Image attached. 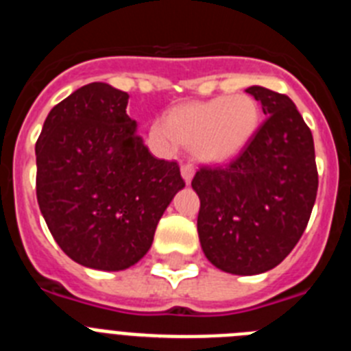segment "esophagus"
Segmentation results:
<instances>
[{"mask_svg": "<svg viewBox=\"0 0 351 351\" xmlns=\"http://www.w3.org/2000/svg\"><path fill=\"white\" fill-rule=\"evenodd\" d=\"M181 173H182V179H184L186 182H191V179H193L195 176V167L191 165V163H182Z\"/></svg>", "mask_w": 351, "mask_h": 351, "instance_id": "obj_1", "label": "esophagus"}]
</instances>
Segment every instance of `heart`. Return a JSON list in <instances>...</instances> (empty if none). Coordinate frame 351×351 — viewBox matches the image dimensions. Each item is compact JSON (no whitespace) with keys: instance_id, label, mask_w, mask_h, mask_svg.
Here are the masks:
<instances>
[{"instance_id":"heart-1","label":"heart","mask_w":351,"mask_h":351,"mask_svg":"<svg viewBox=\"0 0 351 351\" xmlns=\"http://www.w3.org/2000/svg\"><path fill=\"white\" fill-rule=\"evenodd\" d=\"M260 123L258 101L246 93H235L173 108L167 119L151 125L149 141L163 154L178 153L188 144L204 163H225L250 144Z\"/></svg>"}]
</instances>
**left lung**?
Listing matches in <instances>:
<instances>
[{
  "instance_id": "obj_1",
  "label": "left lung",
  "mask_w": 351,
  "mask_h": 351,
  "mask_svg": "<svg viewBox=\"0 0 351 351\" xmlns=\"http://www.w3.org/2000/svg\"><path fill=\"white\" fill-rule=\"evenodd\" d=\"M265 114L230 163L200 167L197 228L207 260L230 274L271 271L302 237L318 191L311 130L287 95L246 89Z\"/></svg>"
}]
</instances>
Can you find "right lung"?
I'll return each instance as SVG.
<instances>
[{
  "label": "right lung",
  "mask_w": 351,
  "mask_h": 351,
  "mask_svg": "<svg viewBox=\"0 0 351 351\" xmlns=\"http://www.w3.org/2000/svg\"><path fill=\"white\" fill-rule=\"evenodd\" d=\"M128 98L105 82L82 86L49 112L35 145L36 200L52 237L98 271L137 263L184 188L178 161L154 158L135 133Z\"/></svg>",
  "instance_id": "right-lung-1"
}]
</instances>
